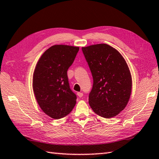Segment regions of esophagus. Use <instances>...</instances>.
Masks as SVG:
<instances>
[{
	"instance_id": "1",
	"label": "esophagus",
	"mask_w": 159,
	"mask_h": 159,
	"mask_svg": "<svg viewBox=\"0 0 159 159\" xmlns=\"http://www.w3.org/2000/svg\"><path fill=\"white\" fill-rule=\"evenodd\" d=\"M77 95H78V96H79V98H81V97L83 96V93H81V92H78L77 93Z\"/></svg>"
}]
</instances>
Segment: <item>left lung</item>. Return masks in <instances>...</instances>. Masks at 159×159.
Listing matches in <instances>:
<instances>
[{
	"label": "left lung",
	"mask_w": 159,
	"mask_h": 159,
	"mask_svg": "<svg viewBox=\"0 0 159 159\" xmlns=\"http://www.w3.org/2000/svg\"><path fill=\"white\" fill-rule=\"evenodd\" d=\"M82 51L93 77L91 108L104 118L116 116L126 107L131 93L132 79L126 61L106 43L83 47Z\"/></svg>",
	"instance_id": "1"
}]
</instances>
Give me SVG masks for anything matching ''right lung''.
<instances>
[{
    "label": "right lung",
    "mask_w": 159,
    "mask_h": 159,
    "mask_svg": "<svg viewBox=\"0 0 159 159\" xmlns=\"http://www.w3.org/2000/svg\"><path fill=\"white\" fill-rule=\"evenodd\" d=\"M79 47L55 45L43 52L33 74V88L40 108L53 119H61L72 111L76 95L70 89L67 71Z\"/></svg>",
    "instance_id": "1"
}]
</instances>
